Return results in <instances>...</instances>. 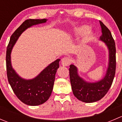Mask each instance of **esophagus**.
<instances>
[{"mask_svg":"<svg viewBox=\"0 0 122 122\" xmlns=\"http://www.w3.org/2000/svg\"><path fill=\"white\" fill-rule=\"evenodd\" d=\"M70 63V60L67 57H64V58L62 59L61 60V64L62 66L66 67V66H68Z\"/></svg>","mask_w":122,"mask_h":122,"instance_id":"obj_1","label":"esophagus"}]
</instances>
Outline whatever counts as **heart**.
<instances>
[{
    "mask_svg": "<svg viewBox=\"0 0 122 122\" xmlns=\"http://www.w3.org/2000/svg\"><path fill=\"white\" fill-rule=\"evenodd\" d=\"M89 29L90 27L88 26H80L76 28L73 30L72 36L75 38H77L84 34V35H83V37L81 38V45H85L90 41V40L93 35V32Z\"/></svg>",
    "mask_w": 122,
    "mask_h": 122,
    "instance_id": "b5f03b06",
    "label": "heart"
}]
</instances>
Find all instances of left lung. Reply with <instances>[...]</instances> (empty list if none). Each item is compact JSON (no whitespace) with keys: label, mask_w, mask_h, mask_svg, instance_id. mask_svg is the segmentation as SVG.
I'll return each mask as SVG.
<instances>
[{"label":"left lung","mask_w":122,"mask_h":122,"mask_svg":"<svg viewBox=\"0 0 122 122\" xmlns=\"http://www.w3.org/2000/svg\"><path fill=\"white\" fill-rule=\"evenodd\" d=\"M102 35L99 40L105 44L108 50V64L104 77L94 82L86 81L80 76L78 68L75 65L70 66V82L74 96L85 103H93L102 99L112 84L116 72L115 43L109 29L100 22Z\"/></svg>","instance_id":"1"}]
</instances>
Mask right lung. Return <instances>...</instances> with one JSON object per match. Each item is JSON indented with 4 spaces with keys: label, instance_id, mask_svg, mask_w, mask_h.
Wrapping results in <instances>:
<instances>
[{
    "label": "right lung",
    "instance_id": "add662e5",
    "mask_svg": "<svg viewBox=\"0 0 122 122\" xmlns=\"http://www.w3.org/2000/svg\"><path fill=\"white\" fill-rule=\"evenodd\" d=\"M47 20V19L26 20L12 34L7 48L6 61L8 81L17 97L29 106L40 105L50 98L61 60L57 59L51 62L34 78L25 79L20 77L12 67L11 53L15 44L25 30L32 26L46 23Z\"/></svg>",
    "mask_w": 122,
    "mask_h": 122
}]
</instances>
